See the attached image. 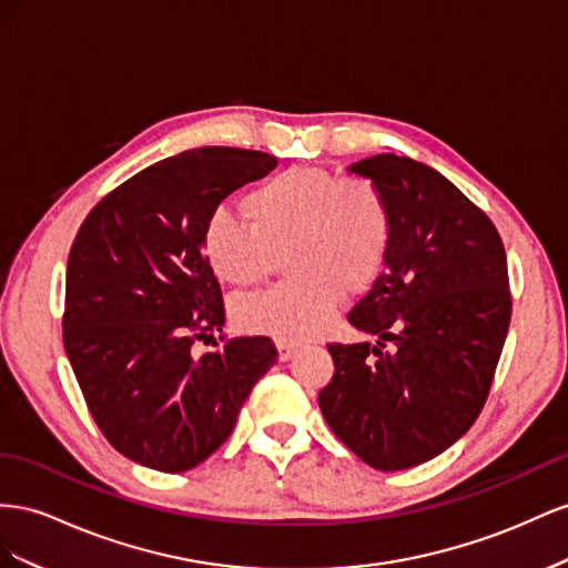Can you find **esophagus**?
Instances as JSON below:
<instances>
[{"label": "esophagus", "instance_id": "esophagus-1", "mask_svg": "<svg viewBox=\"0 0 568 568\" xmlns=\"http://www.w3.org/2000/svg\"><path fill=\"white\" fill-rule=\"evenodd\" d=\"M275 347H278V359L281 362H290L302 349V345H297V343H283V339H278V343H275Z\"/></svg>", "mask_w": 568, "mask_h": 568}]
</instances>
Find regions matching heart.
<instances>
[{"label": "heart", "instance_id": "b5f03b06", "mask_svg": "<svg viewBox=\"0 0 568 568\" xmlns=\"http://www.w3.org/2000/svg\"><path fill=\"white\" fill-rule=\"evenodd\" d=\"M240 221L219 209L204 223L202 247L225 285L252 287L285 254L287 283L235 304L247 333L302 343L328 326L339 293L359 295L376 283L393 247L390 202L366 178L297 166L254 187Z\"/></svg>", "mask_w": 568, "mask_h": 568}]
</instances>
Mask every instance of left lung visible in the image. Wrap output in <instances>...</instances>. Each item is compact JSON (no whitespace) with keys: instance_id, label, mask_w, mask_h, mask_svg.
<instances>
[{"instance_id":"8db88e82","label":"left lung","mask_w":568,"mask_h":568,"mask_svg":"<svg viewBox=\"0 0 568 568\" xmlns=\"http://www.w3.org/2000/svg\"><path fill=\"white\" fill-rule=\"evenodd\" d=\"M347 171L381 187L395 233L347 314L376 345H328L318 407L362 462L402 471L455 445L488 399L511 318L507 254L493 221L420 161L376 154Z\"/></svg>"}]
</instances>
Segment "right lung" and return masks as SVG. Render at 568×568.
<instances>
[{"mask_svg":"<svg viewBox=\"0 0 568 568\" xmlns=\"http://www.w3.org/2000/svg\"><path fill=\"white\" fill-rule=\"evenodd\" d=\"M275 166V156L237 148L169 156L109 192L73 240L63 347L111 447L154 471L181 474L214 455L278 359L264 335L192 354L194 339L225 323L204 223Z\"/></svg>","mask_w":568,"mask_h":568,"instance_id":"add662e5","label":"right lung"}]
</instances>
